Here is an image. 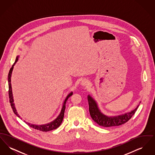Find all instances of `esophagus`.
Instances as JSON below:
<instances>
[{"mask_svg": "<svg viewBox=\"0 0 155 155\" xmlns=\"http://www.w3.org/2000/svg\"><path fill=\"white\" fill-rule=\"evenodd\" d=\"M81 85L83 87H85V86H88L89 85V82L88 80H86V79H84L82 80L81 82Z\"/></svg>", "mask_w": 155, "mask_h": 155, "instance_id": "34e87169", "label": "esophagus"}]
</instances>
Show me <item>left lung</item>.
I'll return each instance as SVG.
<instances>
[{
	"instance_id": "8db88e82",
	"label": "left lung",
	"mask_w": 155,
	"mask_h": 155,
	"mask_svg": "<svg viewBox=\"0 0 155 155\" xmlns=\"http://www.w3.org/2000/svg\"><path fill=\"white\" fill-rule=\"evenodd\" d=\"M87 97L89 103V110L91 117L97 124L104 127L118 126L127 122L133 117L140 103V102L137 107L131 111L118 116H109L103 114L99 109L97 102L92 96L88 95Z\"/></svg>"
}]
</instances>
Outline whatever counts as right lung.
I'll return each mask as SVG.
<instances>
[{"label": "right lung", "instance_id": "add662e5", "mask_svg": "<svg viewBox=\"0 0 155 155\" xmlns=\"http://www.w3.org/2000/svg\"><path fill=\"white\" fill-rule=\"evenodd\" d=\"M19 55L17 56L16 57L15 61V63L13 64V65L12 67V68H10L8 75V96H9V100H10V103L11 104L12 108L13 109V112L15 113V114L19 118H21L20 116H19V114H18L17 110L15 109V103H14V99H13V92H12V84H11V77H12V71L13 70V68L15 66V64L17 63V61L18 60L19 58ZM73 95V92H71L70 94H68L66 96V97L65 98L64 101H63V106L61 107V111L59 113V116L55 118L54 120H53L51 122L48 123L47 124H42V125H37V124H31L28 122H25V121H24V122L27 124L29 125L31 127L37 130H39L41 131H44V132H47V131H49L53 130L56 129L57 128H58L60 124H61L63 117H64V111L66 109V103L68 99V98L69 97ZM22 119V118H21Z\"/></svg>", "mask_w": 155, "mask_h": 155}]
</instances>
